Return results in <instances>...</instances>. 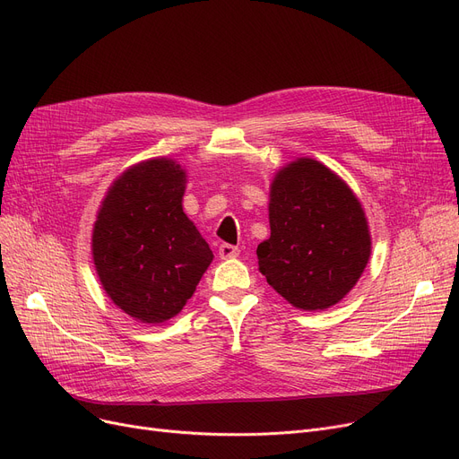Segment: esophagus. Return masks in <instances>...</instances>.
<instances>
[{"mask_svg":"<svg viewBox=\"0 0 459 459\" xmlns=\"http://www.w3.org/2000/svg\"><path fill=\"white\" fill-rule=\"evenodd\" d=\"M239 255V249L236 246L230 244H221L220 246V258L221 260H229V258H236Z\"/></svg>","mask_w":459,"mask_h":459,"instance_id":"obj_1","label":"esophagus"}]
</instances>
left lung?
Listing matches in <instances>:
<instances>
[{
	"mask_svg": "<svg viewBox=\"0 0 459 459\" xmlns=\"http://www.w3.org/2000/svg\"><path fill=\"white\" fill-rule=\"evenodd\" d=\"M268 239L258 270L288 303L324 310L339 303L370 258V232L360 203L344 180L316 160L282 167L270 187Z\"/></svg>",
	"mask_w": 459,
	"mask_h": 459,
	"instance_id": "left-lung-1",
	"label": "left lung"
}]
</instances>
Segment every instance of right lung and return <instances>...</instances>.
Listing matches in <instances>:
<instances>
[{
	"label": "right lung",
	"instance_id": "1",
	"mask_svg": "<svg viewBox=\"0 0 459 459\" xmlns=\"http://www.w3.org/2000/svg\"><path fill=\"white\" fill-rule=\"evenodd\" d=\"M186 171L141 161L109 187L92 229V260L111 301L143 324L177 316L213 258L182 210Z\"/></svg>",
	"mask_w": 459,
	"mask_h": 459
}]
</instances>
